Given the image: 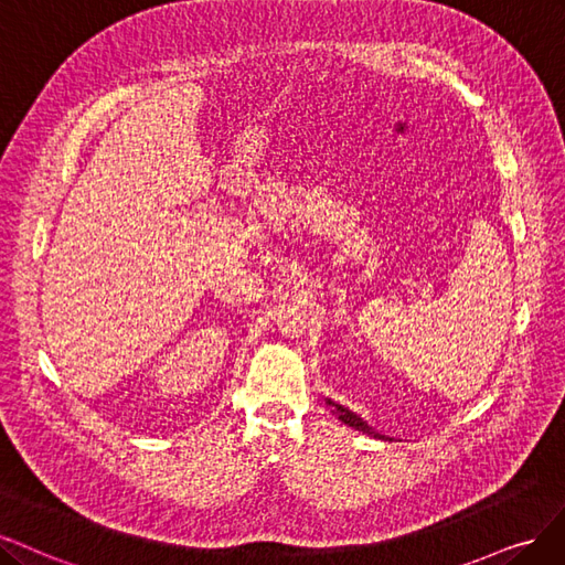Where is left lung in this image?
<instances>
[{"instance_id":"8db88e82","label":"left lung","mask_w":565,"mask_h":565,"mask_svg":"<svg viewBox=\"0 0 565 565\" xmlns=\"http://www.w3.org/2000/svg\"><path fill=\"white\" fill-rule=\"evenodd\" d=\"M326 404H329V406L333 408V413L338 415V420H342L344 425H350V427H354V429H359V431H366V434L380 436V434H375V431H373V429H371L366 423H363L356 413H352V411H348V408H344V406H340V404L331 402V398H329V402H326ZM380 439H385V436H380Z\"/></svg>"}]
</instances>
